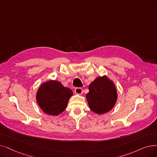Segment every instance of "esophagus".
Listing matches in <instances>:
<instances>
[{
  "label": "esophagus",
  "instance_id": "esophagus-1",
  "mask_svg": "<svg viewBox=\"0 0 157 157\" xmlns=\"http://www.w3.org/2000/svg\"><path fill=\"white\" fill-rule=\"evenodd\" d=\"M74 91H75V93H76V94H79V95H80V94L83 93V89L80 87H77V88H75Z\"/></svg>",
  "mask_w": 157,
  "mask_h": 157
}]
</instances>
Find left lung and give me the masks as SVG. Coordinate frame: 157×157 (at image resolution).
<instances>
[{
	"mask_svg": "<svg viewBox=\"0 0 157 157\" xmlns=\"http://www.w3.org/2000/svg\"><path fill=\"white\" fill-rule=\"evenodd\" d=\"M86 98L92 111L103 114L110 111L117 99V89L112 81L106 76L98 77L88 86Z\"/></svg>",
	"mask_w": 157,
	"mask_h": 157,
	"instance_id": "left-lung-1",
	"label": "left lung"
}]
</instances>
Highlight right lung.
Returning <instances> with one entry per match:
<instances>
[{
    "label": "right lung",
    "instance_id": "add662e5",
    "mask_svg": "<svg viewBox=\"0 0 157 157\" xmlns=\"http://www.w3.org/2000/svg\"><path fill=\"white\" fill-rule=\"evenodd\" d=\"M73 95L69 88L59 81L50 80L42 84L36 93V101L42 111L47 114L58 115L67 108L68 101Z\"/></svg>",
    "mask_w": 157,
    "mask_h": 157
}]
</instances>
